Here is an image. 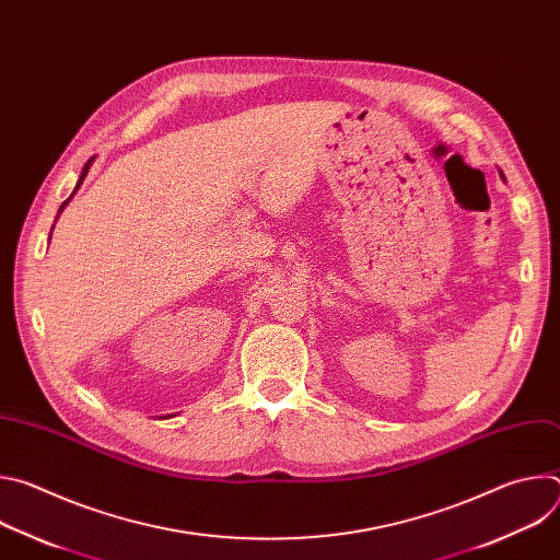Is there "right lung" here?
<instances>
[{
	"mask_svg": "<svg viewBox=\"0 0 560 560\" xmlns=\"http://www.w3.org/2000/svg\"><path fill=\"white\" fill-rule=\"evenodd\" d=\"M93 159H95V156H93ZM93 159H91V162H89V164H86V166H84V173H82V175H79V182H77V186H74V190H72V195H74V192H77V190H79V186H82V184H84V179H86V175H89V168H91V164H93ZM72 195H70V197H68V199H66V201H63V203H61V208H59V212H57V217H59V214H61V210H63V208H66V206H68V201H70V199H72ZM52 228H55V225H52ZM164 419H168V415H166V417H164Z\"/></svg>",
	"mask_w": 560,
	"mask_h": 560,
	"instance_id": "1",
	"label": "right lung"
}]
</instances>
